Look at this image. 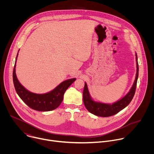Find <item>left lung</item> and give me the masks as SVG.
Masks as SVG:
<instances>
[{
    "mask_svg": "<svg viewBox=\"0 0 154 154\" xmlns=\"http://www.w3.org/2000/svg\"><path fill=\"white\" fill-rule=\"evenodd\" d=\"M137 60V74L134 85L130 91L121 99L113 104H107L94 101L90 97L88 89L86 83H85V86L83 91V103L88 109L91 113L101 117H108L117 114L122 109L125 108L132 100L137 88V80L138 77V63L137 54H136Z\"/></svg>",
    "mask_w": 154,
    "mask_h": 154,
    "instance_id": "obj_1",
    "label": "left lung"
}]
</instances>
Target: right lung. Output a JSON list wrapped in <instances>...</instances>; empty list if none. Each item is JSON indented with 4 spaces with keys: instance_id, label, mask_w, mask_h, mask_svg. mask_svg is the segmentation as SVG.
Instances as JSON below:
<instances>
[{
    "instance_id": "obj_1",
    "label": "right lung",
    "mask_w": 154,
    "mask_h": 154,
    "mask_svg": "<svg viewBox=\"0 0 154 154\" xmlns=\"http://www.w3.org/2000/svg\"><path fill=\"white\" fill-rule=\"evenodd\" d=\"M13 72V80L16 91L20 98L30 108L40 112H49L56 109L61 104L64 94L69 86L76 80L71 79L65 80L57 86L52 91L46 94H35L27 90L18 81L16 75V63Z\"/></svg>"
}]
</instances>
